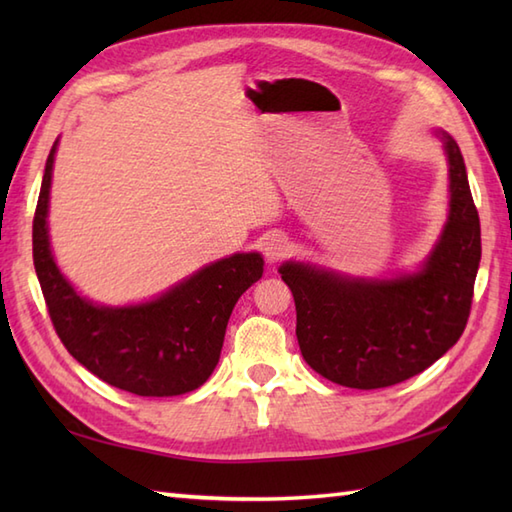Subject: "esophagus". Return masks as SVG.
Segmentation results:
<instances>
[{"mask_svg": "<svg viewBox=\"0 0 512 512\" xmlns=\"http://www.w3.org/2000/svg\"><path fill=\"white\" fill-rule=\"evenodd\" d=\"M262 250H264V255H266V259H268L270 264L279 262V259L288 253V239H286V235L268 233L264 237V242H262Z\"/></svg>", "mask_w": 512, "mask_h": 512, "instance_id": "obj_1", "label": "esophagus"}]
</instances>
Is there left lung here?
Returning a JSON list of instances; mask_svg holds the SVG:
<instances>
[{"label": "left lung", "instance_id": "8db88e82", "mask_svg": "<svg viewBox=\"0 0 512 512\" xmlns=\"http://www.w3.org/2000/svg\"><path fill=\"white\" fill-rule=\"evenodd\" d=\"M449 160V220L427 262L396 279H352L286 262L297 341L306 363L336 385L378 389L424 372L462 336L471 314L482 237L464 158L440 132Z\"/></svg>", "mask_w": 512, "mask_h": 512}]
</instances>
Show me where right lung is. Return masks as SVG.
Here are the masks:
<instances>
[{
    "label": "right lung",
    "mask_w": 512,
    "mask_h": 512,
    "mask_svg": "<svg viewBox=\"0 0 512 512\" xmlns=\"http://www.w3.org/2000/svg\"><path fill=\"white\" fill-rule=\"evenodd\" d=\"M52 145L32 220V259L61 343L107 385L136 396H180L198 389L220 361L237 299L262 279L259 253H235L184 279L154 301L105 308L76 295L48 242Z\"/></svg>",
    "instance_id": "obj_1"
}]
</instances>
